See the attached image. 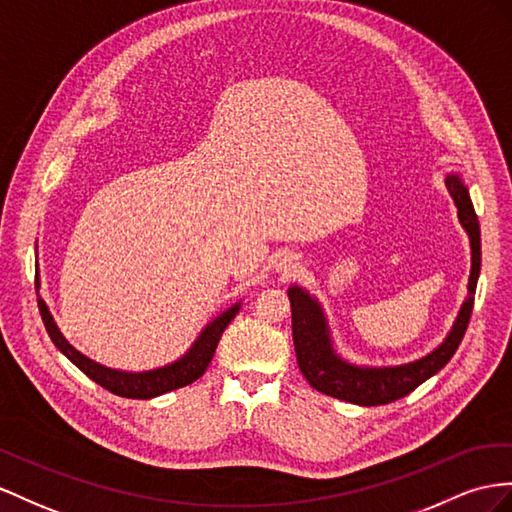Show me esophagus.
I'll use <instances>...</instances> for the list:
<instances>
[{
  "label": "esophagus",
  "mask_w": 512,
  "mask_h": 512,
  "mask_svg": "<svg viewBox=\"0 0 512 512\" xmlns=\"http://www.w3.org/2000/svg\"><path fill=\"white\" fill-rule=\"evenodd\" d=\"M292 266H294V261H292V259H287V257H283V259L279 261V270H281V272L292 270Z\"/></svg>",
  "instance_id": "obj_1"
}]
</instances>
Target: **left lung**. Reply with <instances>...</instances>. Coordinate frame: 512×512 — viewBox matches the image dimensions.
<instances>
[{"label": "left lung", "instance_id": "1", "mask_svg": "<svg viewBox=\"0 0 512 512\" xmlns=\"http://www.w3.org/2000/svg\"><path fill=\"white\" fill-rule=\"evenodd\" d=\"M445 188L454 199L458 209V222L469 235L471 246V272L467 283V298L463 300L461 311L452 324L450 333L443 342L428 352L426 357L415 359L402 365H357L337 355L329 322H326L324 309L316 296H311L305 287L292 285L287 290L292 303V335L298 368L313 389L326 396L339 398L344 402L361 406H378L404 396L435 376L445 363H448L461 344L467 331V324L474 309L476 283L480 277V225L474 212V203L469 199V190L458 173L445 175Z\"/></svg>", "mask_w": 512, "mask_h": 512}]
</instances>
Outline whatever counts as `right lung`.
I'll use <instances>...</instances> for the list:
<instances>
[{"label": "right lung", "mask_w": 512, "mask_h": 512, "mask_svg": "<svg viewBox=\"0 0 512 512\" xmlns=\"http://www.w3.org/2000/svg\"><path fill=\"white\" fill-rule=\"evenodd\" d=\"M36 287H41V281H38V266H36ZM240 305L242 303L231 305L212 322L205 324V329L199 333V337L194 339V344L188 348L186 355L179 357L177 361L162 365V368H155V370L125 372V370L106 368V365L88 359L80 350L73 348L60 333L58 324L54 316H51L45 300L38 296V309H41L45 329L51 337V342L56 344V348L62 352V355L67 357L73 365H77V368H80L88 378H93L97 385L106 387L108 391L116 393V396L121 398H136V400H149L155 396H162V393L186 387L194 383L196 378H201L207 370L209 361L214 357L222 333H225L229 322L235 318V313L240 311Z\"/></svg>", "instance_id": "add662e5"}]
</instances>
